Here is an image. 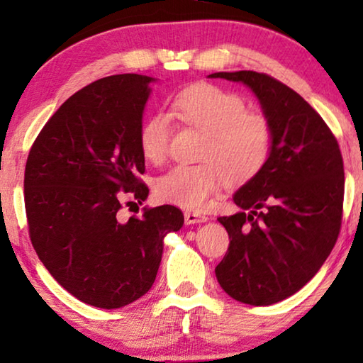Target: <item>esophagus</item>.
I'll return each instance as SVG.
<instances>
[{
    "instance_id": "1",
    "label": "esophagus",
    "mask_w": 363,
    "mask_h": 363,
    "mask_svg": "<svg viewBox=\"0 0 363 363\" xmlns=\"http://www.w3.org/2000/svg\"><path fill=\"white\" fill-rule=\"evenodd\" d=\"M184 218H186V224H201V223H206L208 218L205 214H200V213H195V211H187L184 214Z\"/></svg>"
}]
</instances>
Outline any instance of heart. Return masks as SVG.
Masks as SVG:
<instances>
[{
  "label": "heart",
  "instance_id": "1",
  "mask_svg": "<svg viewBox=\"0 0 363 363\" xmlns=\"http://www.w3.org/2000/svg\"><path fill=\"white\" fill-rule=\"evenodd\" d=\"M173 113L182 123L205 133L199 164H177L160 177V200L184 210L201 211L218 194L225 176L238 182L257 173L270 150L266 118L247 112L240 96L210 83L187 86L174 96ZM169 118L153 113L139 131V147L152 163H162L168 152Z\"/></svg>",
  "mask_w": 363,
  "mask_h": 363
}]
</instances>
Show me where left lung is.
I'll use <instances>...</instances> for the list:
<instances>
[{
    "instance_id": "8db88e82",
    "label": "left lung",
    "mask_w": 363,
    "mask_h": 363,
    "mask_svg": "<svg viewBox=\"0 0 363 363\" xmlns=\"http://www.w3.org/2000/svg\"><path fill=\"white\" fill-rule=\"evenodd\" d=\"M208 78L250 88L272 138L259 171L233 194L240 211L218 218L230 243L214 272L235 301L275 304L314 277L335 247L344 199L340 145L303 97L266 73L218 72Z\"/></svg>"
}]
</instances>
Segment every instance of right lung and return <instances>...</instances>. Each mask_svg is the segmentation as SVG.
I'll list each match as a JSON object with an SVG mask.
<instances>
[{"label": "right lung", "instance_id": "right-lung-1", "mask_svg": "<svg viewBox=\"0 0 363 363\" xmlns=\"http://www.w3.org/2000/svg\"><path fill=\"white\" fill-rule=\"evenodd\" d=\"M155 82L123 73L79 89L49 118L27 158L23 192L36 255L60 286L101 309L150 290L164 237L184 224L171 205L120 219L123 196L143 205L149 195L138 177L145 171L139 131Z\"/></svg>", "mask_w": 363, "mask_h": 363}]
</instances>
